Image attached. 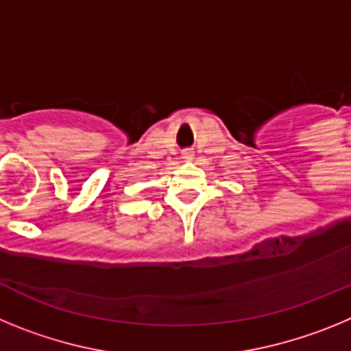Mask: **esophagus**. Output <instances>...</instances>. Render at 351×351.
<instances>
[{
    "mask_svg": "<svg viewBox=\"0 0 351 351\" xmlns=\"http://www.w3.org/2000/svg\"><path fill=\"white\" fill-rule=\"evenodd\" d=\"M182 158H184V160H191V158H193V153H191V151H184V153H182Z\"/></svg>",
    "mask_w": 351,
    "mask_h": 351,
    "instance_id": "obj_1",
    "label": "esophagus"
}]
</instances>
